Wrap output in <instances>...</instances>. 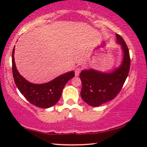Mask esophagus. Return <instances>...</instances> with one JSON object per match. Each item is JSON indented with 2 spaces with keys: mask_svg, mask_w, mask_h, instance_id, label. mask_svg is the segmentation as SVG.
<instances>
[{
  "mask_svg": "<svg viewBox=\"0 0 147 147\" xmlns=\"http://www.w3.org/2000/svg\"><path fill=\"white\" fill-rule=\"evenodd\" d=\"M81 70H82V69L80 67H78L76 68V69H75V75H76V76H79V74L80 73V71H81Z\"/></svg>",
  "mask_w": 147,
  "mask_h": 147,
  "instance_id": "esophagus-1",
  "label": "esophagus"
}]
</instances>
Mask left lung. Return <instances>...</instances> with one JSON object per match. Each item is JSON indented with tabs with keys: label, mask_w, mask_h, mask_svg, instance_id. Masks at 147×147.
<instances>
[{
	"label": "left lung",
	"mask_w": 147,
	"mask_h": 147,
	"mask_svg": "<svg viewBox=\"0 0 147 147\" xmlns=\"http://www.w3.org/2000/svg\"><path fill=\"white\" fill-rule=\"evenodd\" d=\"M116 37L124 51L120 67L108 74L89 69L82 71L80 74L82 83L81 97L90 106L96 107L113 100L122 90L129 73V50L121 36L116 33Z\"/></svg>",
	"instance_id": "8db88e82"
}]
</instances>
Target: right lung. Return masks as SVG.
<instances>
[{
  "label": "right lung",
  "instance_id": "right-lung-1",
  "mask_svg": "<svg viewBox=\"0 0 147 147\" xmlns=\"http://www.w3.org/2000/svg\"><path fill=\"white\" fill-rule=\"evenodd\" d=\"M15 47L12 53V69L14 81L21 93L30 103L42 108H47L57 103L61 96L64 86L75 76L74 71L56 78L43 84H34L27 81L20 75L15 66L14 59Z\"/></svg>",
  "mask_w": 147,
  "mask_h": 147
}]
</instances>
